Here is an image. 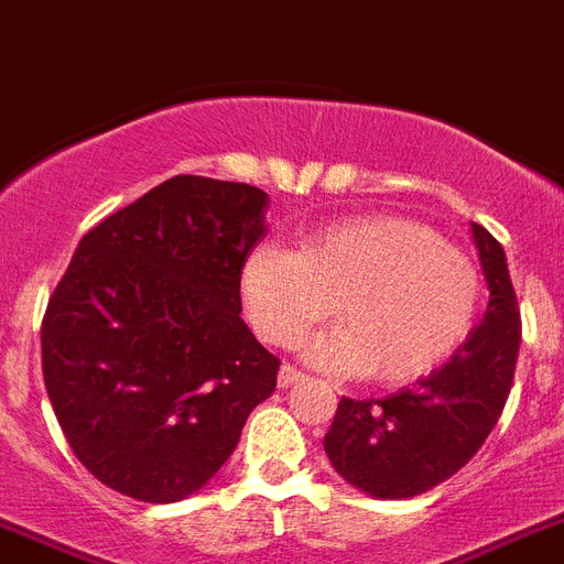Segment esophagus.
<instances>
[{
  "label": "esophagus",
  "mask_w": 564,
  "mask_h": 564,
  "mask_svg": "<svg viewBox=\"0 0 564 564\" xmlns=\"http://www.w3.org/2000/svg\"><path fill=\"white\" fill-rule=\"evenodd\" d=\"M301 379H303V373L294 368V365H289V362L281 365V373H278V384H281V388H292V384H297Z\"/></svg>",
  "instance_id": "obj_1"
}]
</instances>
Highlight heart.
Wrapping results in <instances>:
<instances>
[{
    "label": "heart",
    "instance_id": "heart-1",
    "mask_svg": "<svg viewBox=\"0 0 564 564\" xmlns=\"http://www.w3.org/2000/svg\"><path fill=\"white\" fill-rule=\"evenodd\" d=\"M484 294L478 263L421 221L368 213L306 232L297 250L261 245L241 267V297L267 343H303L312 365L379 384L433 373L469 337Z\"/></svg>",
    "mask_w": 564,
    "mask_h": 564
}]
</instances>
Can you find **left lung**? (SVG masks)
<instances>
[{
    "mask_svg": "<svg viewBox=\"0 0 564 564\" xmlns=\"http://www.w3.org/2000/svg\"><path fill=\"white\" fill-rule=\"evenodd\" d=\"M489 306L458 351L388 399H345L323 438L334 469L382 500L424 495L478 453L509 399L520 351V308L503 247L471 225Z\"/></svg>",
    "mask_w": 564,
    "mask_h": 564,
    "instance_id": "obj_1",
    "label": "left lung"
}]
</instances>
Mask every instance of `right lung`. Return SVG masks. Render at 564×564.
<instances>
[{"mask_svg":"<svg viewBox=\"0 0 564 564\" xmlns=\"http://www.w3.org/2000/svg\"><path fill=\"white\" fill-rule=\"evenodd\" d=\"M270 196L171 176L80 238L42 326L55 419L100 484L176 503L221 469L270 399L272 357L241 314Z\"/></svg>","mask_w":564,"mask_h":564,"instance_id":"right-lung-1","label":"right lung"}]
</instances>
